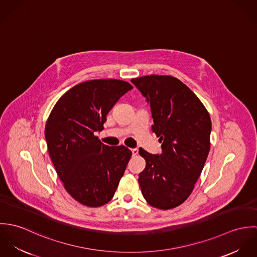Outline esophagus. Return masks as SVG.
I'll use <instances>...</instances> for the list:
<instances>
[{
  "instance_id": "obj_1",
  "label": "esophagus",
  "mask_w": 257,
  "mask_h": 257,
  "mask_svg": "<svg viewBox=\"0 0 257 257\" xmlns=\"http://www.w3.org/2000/svg\"><path fill=\"white\" fill-rule=\"evenodd\" d=\"M132 152H133V155L136 156V155H138V153H139V149H138V148H133V149H132Z\"/></svg>"
}]
</instances>
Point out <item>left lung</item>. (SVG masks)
I'll return each mask as SVG.
<instances>
[{"instance_id":"1","label":"left lung","mask_w":257,"mask_h":257,"mask_svg":"<svg viewBox=\"0 0 257 257\" xmlns=\"http://www.w3.org/2000/svg\"><path fill=\"white\" fill-rule=\"evenodd\" d=\"M150 104L152 132L161 154L140 148L147 166L139 183L147 203L160 210L178 207L191 195L210 151L211 117L199 98L179 79L148 75L132 79Z\"/></svg>"}]
</instances>
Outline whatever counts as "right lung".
Listing matches in <instances>:
<instances>
[{"instance_id": "obj_1", "label": "right lung", "mask_w": 257, "mask_h": 257, "mask_svg": "<svg viewBox=\"0 0 257 257\" xmlns=\"http://www.w3.org/2000/svg\"><path fill=\"white\" fill-rule=\"evenodd\" d=\"M134 87L122 80L80 83L55 104L45 124V140L53 166L65 190L88 207L109 203L123 176L132 151L104 145L95 133L107 114Z\"/></svg>"}]
</instances>
